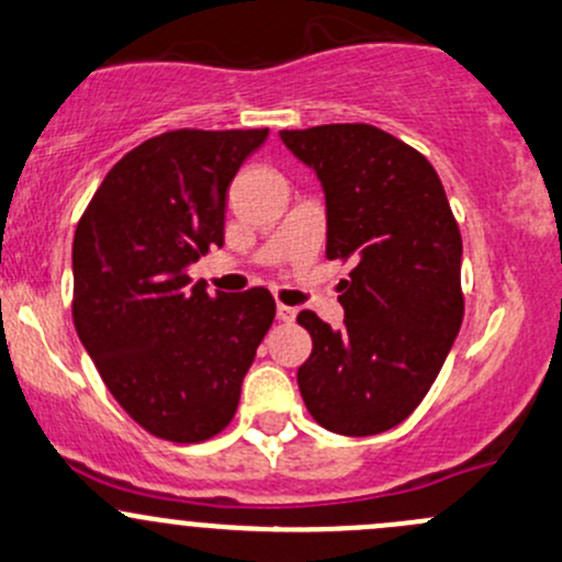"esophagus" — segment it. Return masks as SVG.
Instances as JSON below:
<instances>
[{
  "label": "esophagus",
  "mask_w": 562,
  "mask_h": 562,
  "mask_svg": "<svg viewBox=\"0 0 562 562\" xmlns=\"http://www.w3.org/2000/svg\"><path fill=\"white\" fill-rule=\"evenodd\" d=\"M277 321L280 323H293L296 321V310L288 304H277Z\"/></svg>",
  "instance_id": "34e87169"
}]
</instances>
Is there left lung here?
<instances>
[{
  "label": "left lung",
  "instance_id": "1",
  "mask_svg": "<svg viewBox=\"0 0 562 562\" xmlns=\"http://www.w3.org/2000/svg\"><path fill=\"white\" fill-rule=\"evenodd\" d=\"M323 182L328 261L341 280L345 326L299 312L312 356L299 369L310 415L341 436H374L420 406L460 323L463 241L428 158L369 123L280 132Z\"/></svg>",
  "mask_w": 562,
  "mask_h": 562
}]
</instances>
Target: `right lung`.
<instances>
[{
  "instance_id": "obj_1",
  "label": "right lung",
  "mask_w": 562,
  "mask_h": 562,
  "mask_svg": "<svg viewBox=\"0 0 562 562\" xmlns=\"http://www.w3.org/2000/svg\"><path fill=\"white\" fill-rule=\"evenodd\" d=\"M266 134L145 139L110 169L75 232V328L123 412L158 439L196 445L234 420L274 321L266 288L210 296L186 274L223 245L226 191Z\"/></svg>"
}]
</instances>
